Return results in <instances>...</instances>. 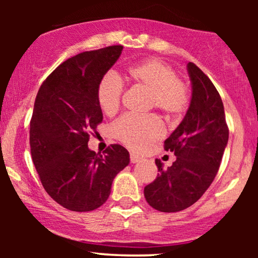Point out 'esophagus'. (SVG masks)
I'll return each mask as SVG.
<instances>
[{
	"label": "esophagus",
	"mask_w": 258,
	"mask_h": 258,
	"mask_svg": "<svg viewBox=\"0 0 258 258\" xmlns=\"http://www.w3.org/2000/svg\"><path fill=\"white\" fill-rule=\"evenodd\" d=\"M140 161H141V157H139L135 154H130V162H132V163H139Z\"/></svg>",
	"instance_id": "obj_1"
}]
</instances>
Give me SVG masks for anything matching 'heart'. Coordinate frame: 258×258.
<instances>
[{
	"mask_svg": "<svg viewBox=\"0 0 258 258\" xmlns=\"http://www.w3.org/2000/svg\"><path fill=\"white\" fill-rule=\"evenodd\" d=\"M130 82L148 90V108H157L168 118L177 117L189 104V89L177 79L175 70L162 62L151 58L130 67L126 72ZM123 95L121 80L107 74L98 82L96 97L101 110L112 116L118 111ZM115 135L125 146L141 151L163 135V125L156 115H126L116 122Z\"/></svg>",
	"mask_w": 258,
	"mask_h": 258,
	"instance_id": "obj_1",
	"label": "heart"
}]
</instances>
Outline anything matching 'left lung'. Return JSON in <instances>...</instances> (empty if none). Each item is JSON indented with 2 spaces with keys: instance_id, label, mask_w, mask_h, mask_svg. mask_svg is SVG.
I'll return each instance as SVG.
<instances>
[{
  "instance_id": "1",
  "label": "left lung",
  "mask_w": 258,
  "mask_h": 258,
  "mask_svg": "<svg viewBox=\"0 0 258 258\" xmlns=\"http://www.w3.org/2000/svg\"><path fill=\"white\" fill-rule=\"evenodd\" d=\"M191 100L186 114L164 141L176 161L167 170L160 160L157 177L144 188L150 207L162 213L184 210L197 202L213 183L228 144L229 129L222 98L213 82L189 62Z\"/></svg>"
}]
</instances>
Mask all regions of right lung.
Here are the masks:
<instances>
[{"instance_id":"obj_1","label":"right lung","mask_w":258,"mask_h":258,"mask_svg":"<svg viewBox=\"0 0 258 258\" xmlns=\"http://www.w3.org/2000/svg\"><path fill=\"white\" fill-rule=\"evenodd\" d=\"M122 45L84 51L59 64L42 83L30 121V151L42 185L66 209L91 211L108 200L129 153L111 144L103 155L88 148L90 130L103 119L98 82L122 54Z\"/></svg>"}]
</instances>
